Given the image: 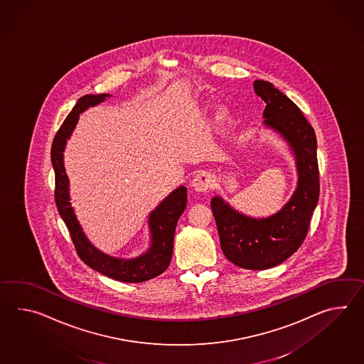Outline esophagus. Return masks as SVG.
Listing matches in <instances>:
<instances>
[{"label": "esophagus", "instance_id": "34e87169", "mask_svg": "<svg viewBox=\"0 0 364 364\" xmlns=\"http://www.w3.org/2000/svg\"><path fill=\"white\" fill-rule=\"evenodd\" d=\"M213 183H214V178H213L210 173L200 172L198 175L194 176L192 186L197 192H208L213 186Z\"/></svg>", "mask_w": 364, "mask_h": 364}]
</instances>
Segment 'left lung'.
<instances>
[{"label":"left lung","instance_id":"8db88e82","mask_svg":"<svg viewBox=\"0 0 364 364\" xmlns=\"http://www.w3.org/2000/svg\"><path fill=\"white\" fill-rule=\"evenodd\" d=\"M267 107L264 124L287 141L295 155L298 186L290 201L267 218H252L232 209L222 197L211 198L220 247L227 259L244 269L277 267L299 250L307 236L320 194L317 141L299 107L267 81L253 82Z\"/></svg>","mask_w":364,"mask_h":364}]
</instances>
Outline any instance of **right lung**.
I'll return each mask as SVG.
<instances>
[{
    "label": "right lung",
    "instance_id": "obj_1",
    "mask_svg": "<svg viewBox=\"0 0 364 364\" xmlns=\"http://www.w3.org/2000/svg\"><path fill=\"white\" fill-rule=\"evenodd\" d=\"M109 94L85 95L78 99L72 112L68 114L63 125L55 136L50 161L55 170V200L57 210L68 227L75 251L82 261L102 274L120 282H145L155 278L170 265L173 251V236L178 218L186 206V188L178 186L172 193L166 197L156 209H154L149 217V227L151 234V245L146 253L136 259H116L97 250L83 234L82 227L75 218L70 196H69V178L65 172L64 150L66 141L73 133L80 119V113L89 107L102 103Z\"/></svg>",
    "mask_w": 364,
    "mask_h": 364
}]
</instances>
